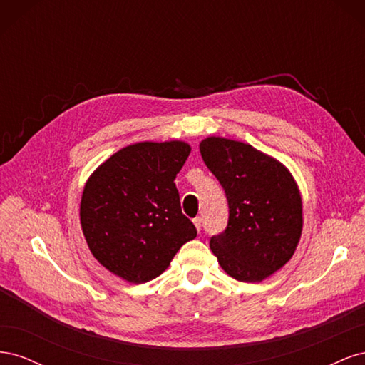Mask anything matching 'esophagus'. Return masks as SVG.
Returning a JSON list of instances; mask_svg holds the SVG:
<instances>
[{
    "label": "esophagus",
    "mask_w": 365,
    "mask_h": 365,
    "mask_svg": "<svg viewBox=\"0 0 365 365\" xmlns=\"http://www.w3.org/2000/svg\"><path fill=\"white\" fill-rule=\"evenodd\" d=\"M193 224H195V227H196V230H197V231H201V227H202V217H201V216H196V217L193 219Z\"/></svg>",
    "instance_id": "esophagus-1"
}]
</instances>
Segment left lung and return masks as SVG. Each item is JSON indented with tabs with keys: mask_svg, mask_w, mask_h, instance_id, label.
I'll return each instance as SVG.
<instances>
[{
	"mask_svg": "<svg viewBox=\"0 0 365 365\" xmlns=\"http://www.w3.org/2000/svg\"><path fill=\"white\" fill-rule=\"evenodd\" d=\"M200 149L228 202V224L210 248L233 279L262 282L292 257L300 240L297 184L283 164L245 143L210 137Z\"/></svg>",
	"mask_w": 365,
	"mask_h": 365,
	"instance_id": "1",
	"label": "left lung"
}]
</instances>
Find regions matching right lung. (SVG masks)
Returning a JSON list of instances; mask_svg holds the SVG:
<instances>
[{
	"instance_id": "right-lung-1",
	"label": "right lung",
	"mask_w": 365,
	"mask_h": 365,
	"mask_svg": "<svg viewBox=\"0 0 365 365\" xmlns=\"http://www.w3.org/2000/svg\"><path fill=\"white\" fill-rule=\"evenodd\" d=\"M189 153L182 141L137 143L115 152L90 176L81 224L93 256L108 271L146 283L196 237L173 182Z\"/></svg>"
}]
</instances>
